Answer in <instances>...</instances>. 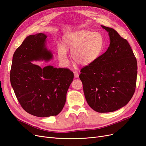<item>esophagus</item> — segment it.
<instances>
[{"label": "esophagus", "instance_id": "34e87169", "mask_svg": "<svg viewBox=\"0 0 146 146\" xmlns=\"http://www.w3.org/2000/svg\"><path fill=\"white\" fill-rule=\"evenodd\" d=\"M79 73L78 72H74V76L75 78H78L79 77Z\"/></svg>", "mask_w": 146, "mask_h": 146}]
</instances>
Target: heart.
Listing matches in <instances>:
<instances>
[{
	"label": "heart",
	"mask_w": 146,
	"mask_h": 146,
	"mask_svg": "<svg viewBox=\"0 0 146 146\" xmlns=\"http://www.w3.org/2000/svg\"><path fill=\"white\" fill-rule=\"evenodd\" d=\"M64 42L71 50L72 57L74 62L82 66L94 62L103 52L105 47L104 35L99 32L80 29L66 34L64 36ZM58 57L62 62H68L66 47L58 46Z\"/></svg>",
	"instance_id": "1"
}]
</instances>
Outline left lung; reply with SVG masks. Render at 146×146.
<instances>
[{
  "mask_svg": "<svg viewBox=\"0 0 146 146\" xmlns=\"http://www.w3.org/2000/svg\"><path fill=\"white\" fill-rule=\"evenodd\" d=\"M110 44L96 60L80 70L79 78L89 106L96 112H110L126 105L136 88L137 62L128 41L114 29Z\"/></svg>",
  "mask_w": 146,
  "mask_h": 146,
  "instance_id": "1",
  "label": "left lung"
}]
</instances>
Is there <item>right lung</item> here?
Returning a JSON list of instances; mask_svg holds the SVG:
<instances>
[{
    "instance_id": "add662e5",
    "label": "right lung",
    "mask_w": 146,
    "mask_h": 146,
    "mask_svg": "<svg viewBox=\"0 0 146 146\" xmlns=\"http://www.w3.org/2000/svg\"><path fill=\"white\" fill-rule=\"evenodd\" d=\"M46 38L42 33L27 36L14 53L10 72L11 84L20 105L39 117L57 115L62 111L74 78L68 68H41L31 62L52 59Z\"/></svg>"
}]
</instances>
